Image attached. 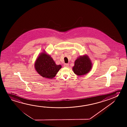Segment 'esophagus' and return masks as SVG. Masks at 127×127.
<instances>
[{
    "instance_id": "1",
    "label": "esophagus",
    "mask_w": 127,
    "mask_h": 127,
    "mask_svg": "<svg viewBox=\"0 0 127 127\" xmlns=\"http://www.w3.org/2000/svg\"><path fill=\"white\" fill-rule=\"evenodd\" d=\"M69 64H64V67H68L69 66Z\"/></svg>"
}]
</instances>
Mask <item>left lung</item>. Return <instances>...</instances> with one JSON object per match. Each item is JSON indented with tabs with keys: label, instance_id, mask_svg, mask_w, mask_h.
Here are the masks:
<instances>
[{
	"label": "left lung",
	"instance_id": "1",
	"mask_svg": "<svg viewBox=\"0 0 127 127\" xmlns=\"http://www.w3.org/2000/svg\"><path fill=\"white\" fill-rule=\"evenodd\" d=\"M92 61L87 55L78 57L74 62V65L73 67V70L75 74L81 76L86 74L90 72L92 68Z\"/></svg>",
	"mask_w": 127,
	"mask_h": 127
}]
</instances>
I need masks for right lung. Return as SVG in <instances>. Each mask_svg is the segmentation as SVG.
Returning <instances> with one entry per match:
<instances>
[{
  "instance_id": "1",
  "label": "right lung",
  "mask_w": 127,
  "mask_h": 127,
  "mask_svg": "<svg viewBox=\"0 0 127 127\" xmlns=\"http://www.w3.org/2000/svg\"><path fill=\"white\" fill-rule=\"evenodd\" d=\"M62 65L56 64L53 59L45 51L38 56L34 63L36 72L43 77L52 79L61 69Z\"/></svg>"
}]
</instances>
